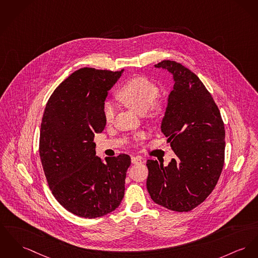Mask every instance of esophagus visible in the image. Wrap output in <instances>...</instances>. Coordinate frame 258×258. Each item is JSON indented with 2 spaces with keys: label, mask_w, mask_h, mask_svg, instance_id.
<instances>
[{
  "label": "esophagus",
  "mask_w": 258,
  "mask_h": 258,
  "mask_svg": "<svg viewBox=\"0 0 258 258\" xmlns=\"http://www.w3.org/2000/svg\"><path fill=\"white\" fill-rule=\"evenodd\" d=\"M131 161L133 164H139V163L143 162V158L141 156H132Z\"/></svg>",
  "instance_id": "obj_1"
}]
</instances>
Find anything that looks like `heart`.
Returning <instances> with one entry per match:
<instances>
[{"label":"heart","mask_w":258,"mask_h":258,"mask_svg":"<svg viewBox=\"0 0 258 258\" xmlns=\"http://www.w3.org/2000/svg\"><path fill=\"white\" fill-rule=\"evenodd\" d=\"M159 96V88L144 76H135L124 83L117 92V98L122 103L138 113L149 112L153 119H160L165 115L167 106L162 101H156ZM115 108L111 103L103 106V118L106 123L113 120Z\"/></svg>","instance_id":"b5f03b06"}]
</instances>
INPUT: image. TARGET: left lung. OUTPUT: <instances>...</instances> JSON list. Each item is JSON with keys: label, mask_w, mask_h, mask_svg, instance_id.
Wrapping results in <instances>:
<instances>
[{"label": "left lung", "mask_w": 258, "mask_h": 258, "mask_svg": "<svg viewBox=\"0 0 258 258\" xmlns=\"http://www.w3.org/2000/svg\"><path fill=\"white\" fill-rule=\"evenodd\" d=\"M174 80L161 131L177 155L167 166L147 161V189L155 204L188 212L214 189L223 169L225 128L218 106L200 78L179 62L162 60Z\"/></svg>", "instance_id": "1"}]
</instances>
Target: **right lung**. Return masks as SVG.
<instances>
[{
    "instance_id": "1",
    "label": "right lung",
    "mask_w": 258,
    "mask_h": 258,
    "mask_svg": "<svg viewBox=\"0 0 258 258\" xmlns=\"http://www.w3.org/2000/svg\"><path fill=\"white\" fill-rule=\"evenodd\" d=\"M123 72L84 68L53 91L41 123L39 153L55 200L84 218L110 213L124 197L128 155H96V133H102L107 91Z\"/></svg>"
}]
</instances>
